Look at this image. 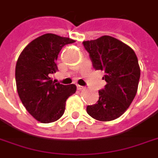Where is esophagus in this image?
<instances>
[{"mask_svg":"<svg viewBox=\"0 0 158 158\" xmlns=\"http://www.w3.org/2000/svg\"><path fill=\"white\" fill-rule=\"evenodd\" d=\"M77 89H79V90H83V89H85V87L84 86H81V85H77Z\"/></svg>","mask_w":158,"mask_h":158,"instance_id":"esophagus-1","label":"esophagus"}]
</instances>
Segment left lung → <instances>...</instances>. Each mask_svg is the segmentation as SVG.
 Returning a JSON list of instances; mask_svg holds the SVG:
<instances>
[{
  "mask_svg": "<svg viewBox=\"0 0 158 158\" xmlns=\"http://www.w3.org/2000/svg\"><path fill=\"white\" fill-rule=\"evenodd\" d=\"M93 67L105 72L104 89L99 91L96 104L87 106V113L100 121H113L129 108L137 89L141 69L134 50L110 36L84 41Z\"/></svg>",
  "mask_w": 158,
  "mask_h": 158,
  "instance_id": "8db88e82",
  "label": "left lung"
}]
</instances>
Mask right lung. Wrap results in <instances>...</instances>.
Masks as SVG:
<instances>
[{
    "label": "right lung",
    "instance_id": "right-lung-1",
    "mask_svg": "<svg viewBox=\"0 0 158 158\" xmlns=\"http://www.w3.org/2000/svg\"><path fill=\"white\" fill-rule=\"evenodd\" d=\"M74 42L46 33L27 44L17 59V93L26 110L41 123L58 121L64 115L67 99L76 92L75 85H61L50 78L58 70L56 60L62 48Z\"/></svg>",
    "mask_w": 158,
    "mask_h": 158
}]
</instances>
